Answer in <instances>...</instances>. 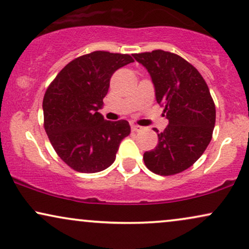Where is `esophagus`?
<instances>
[{
	"label": "esophagus",
	"mask_w": 249,
	"mask_h": 249,
	"mask_svg": "<svg viewBox=\"0 0 249 249\" xmlns=\"http://www.w3.org/2000/svg\"><path fill=\"white\" fill-rule=\"evenodd\" d=\"M130 127H131V130H133V131H139L141 129L140 125L139 124H131Z\"/></svg>",
	"instance_id": "1"
}]
</instances>
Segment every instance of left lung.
Returning <instances> with one entry per match:
<instances>
[{
    "label": "left lung",
    "mask_w": 249,
    "mask_h": 249,
    "mask_svg": "<svg viewBox=\"0 0 249 249\" xmlns=\"http://www.w3.org/2000/svg\"><path fill=\"white\" fill-rule=\"evenodd\" d=\"M133 56L150 73L156 100L168 120L158 145L144 152L145 166L160 176L180 173L201 157L213 137L216 108L209 88L179 55L158 50Z\"/></svg>",
    "instance_id": "1"
}]
</instances>
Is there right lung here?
I'll list each match as a JSON object with an SVG mask.
<instances>
[{"mask_svg":"<svg viewBox=\"0 0 249 249\" xmlns=\"http://www.w3.org/2000/svg\"><path fill=\"white\" fill-rule=\"evenodd\" d=\"M131 62L128 54L83 55L67 64L46 91L45 130L59 157L75 171L96 173L109 167L130 134L128 121H107L98 110L113 73Z\"/></svg>","mask_w":249,"mask_h":249,"instance_id":"add662e5","label":"right lung"}]
</instances>
